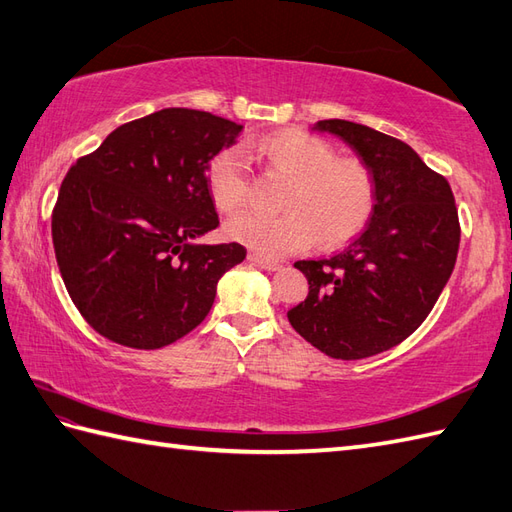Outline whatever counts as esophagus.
<instances>
[{
    "label": "esophagus",
    "mask_w": 512,
    "mask_h": 512,
    "mask_svg": "<svg viewBox=\"0 0 512 512\" xmlns=\"http://www.w3.org/2000/svg\"><path fill=\"white\" fill-rule=\"evenodd\" d=\"M247 258H249V263L256 265V267H260V269H265V271H278V269H282V265H280V263H276V260L263 258L260 254H256V252H252V254H249Z\"/></svg>",
    "instance_id": "1"
}]
</instances>
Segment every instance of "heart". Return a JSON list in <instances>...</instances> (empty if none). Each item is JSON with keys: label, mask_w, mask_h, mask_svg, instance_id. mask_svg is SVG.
I'll use <instances>...</instances> for the list:
<instances>
[{"label": "heart", "mask_w": 512, "mask_h": 512, "mask_svg": "<svg viewBox=\"0 0 512 512\" xmlns=\"http://www.w3.org/2000/svg\"><path fill=\"white\" fill-rule=\"evenodd\" d=\"M256 154L289 178L282 215L241 213L226 223L232 241L271 258L299 252L317 241L332 249L363 230L376 206V180L363 160L336 158V149L315 134L282 130L260 139ZM208 193L223 213L241 208L249 171L239 149H221L206 171Z\"/></svg>", "instance_id": "b5f03b06"}]
</instances>
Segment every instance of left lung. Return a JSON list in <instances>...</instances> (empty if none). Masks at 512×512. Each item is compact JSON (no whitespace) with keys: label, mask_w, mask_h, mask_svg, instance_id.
Listing matches in <instances>:
<instances>
[{"label":"left lung","mask_w":512,"mask_h":512,"mask_svg":"<svg viewBox=\"0 0 512 512\" xmlns=\"http://www.w3.org/2000/svg\"><path fill=\"white\" fill-rule=\"evenodd\" d=\"M315 130L339 136L371 169L376 206L343 252L297 260L308 295L286 317L323 354L358 360L391 350L430 315L456 265L458 210L450 182L404 141L345 119Z\"/></svg>","instance_id":"1"}]
</instances>
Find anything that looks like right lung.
<instances>
[{
    "label": "right lung",
    "instance_id": "add662e5",
    "mask_svg": "<svg viewBox=\"0 0 512 512\" xmlns=\"http://www.w3.org/2000/svg\"><path fill=\"white\" fill-rule=\"evenodd\" d=\"M243 126L204 110L165 108L123 123L76 160L52 213L62 282L108 341L158 350L213 308L239 243L195 245L219 226L206 171Z\"/></svg>",
    "mask_w": 512,
    "mask_h": 512
}]
</instances>
